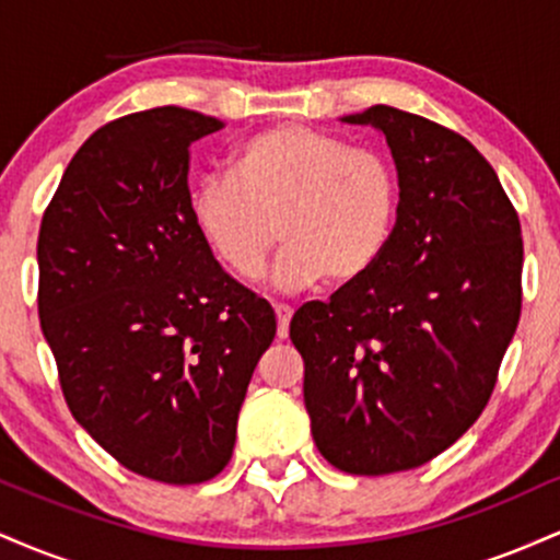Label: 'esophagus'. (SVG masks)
I'll list each match as a JSON object with an SVG mask.
<instances>
[{
  "mask_svg": "<svg viewBox=\"0 0 560 560\" xmlns=\"http://www.w3.org/2000/svg\"><path fill=\"white\" fill-rule=\"evenodd\" d=\"M276 320H279V329H276V334H279V339H287L289 337V320H292V307L287 305H276Z\"/></svg>",
  "mask_w": 560,
  "mask_h": 560,
  "instance_id": "34e87169",
  "label": "esophagus"
}]
</instances>
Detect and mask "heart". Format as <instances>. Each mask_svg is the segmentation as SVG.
Returning a JSON list of instances; mask_svg holds the SVG:
<instances>
[{
    "instance_id": "obj_1",
    "label": "heart",
    "mask_w": 560,
    "mask_h": 560,
    "mask_svg": "<svg viewBox=\"0 0 560 560\" xmlns=\"http://www.w3.org/2000/svg\"><path fill=\"white\" fill-rule=\"evenodd\" d=\"M397 213L400 176L384 152L300 124L240 141L229 182L210 178L189 205L197 236L240 281L258 279L279 236L273 279L287 292L361 281L382 260Z\"/></svg>"
}]
</instances>
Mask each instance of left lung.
<instances>
[{
	"instance_id": "obj_1",
	"label": "left lung",
	"mask_w": 560,
	"mask_h": 560,
	"mask_svg": "<svg viewBox=\"0 0 560 560\" xmlns=\"http://www.w3.org/2000/svg\"><path fill=\"white\" fill-rule=\"evenodd\" d=\"M400 176V213L374 271L294 313L313 442L361 477L408 471L468 432L522 316L524 244L498 173L471 141L374 105Z\"/></svg>"
}]
</instances>
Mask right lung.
<instances>
[{"mask_svg": "<svg viewBox=\"0 0 560 560\" xmlns=\"http://www.w3.org/2000/svg\"><path fill=\"white\" fill-rule=\"evenodd\" d=\"M218 118L155 107L102 126L38 231V318L73 419L128 471L226 468L273 307L218 266L189 215V144Z\"/></svg>", "mask_w": 560, "mask_h": 560, "instance_id": "add662e5", "label": "right lung"}]
</instances>
